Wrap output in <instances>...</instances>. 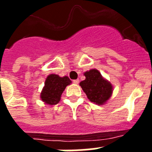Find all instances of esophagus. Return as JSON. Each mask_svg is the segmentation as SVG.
<instances>
[{
    "label": "esophagus",
    "instance_id": "esophagus-1",
    "mask_svg": "<svg viewBox=\"0 0 152 152\" xmlns=\"http://www.w3.org/2000/svg\"><path fill=\"white\" fill-rule=\"evenodd\" d=\"M79 82H80V80H73V83H75V84H78Z\"/></svg>",
    "mask_w": 152,
    "mask_h": 152
}]
</instances>
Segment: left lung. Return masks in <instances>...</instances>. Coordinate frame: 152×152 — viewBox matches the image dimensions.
I'll return each instance as SVG.
<instances>
[{
	"label": "left lung",
	"instance_id": "obj_1",
	"mask_svg": "<svg viewBox=\"0 0 152 152\" xmlns=\"http://www.w3.org/2000/svg\"><path fill=\"white\" fill-rule=\"evenodd\" d=\"M86 79L80 85L91 102L102 105L110 99L113 93V86L102 76L97 69H91L84 72Z\"/></svg>",
	"mask_w": 152,
	"mask_h": 152
}]
</instances>
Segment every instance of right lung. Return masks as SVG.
I'll list each match as a JSON object with an SVG mask.
<instances>
[{
	"instance_id": "add662e5",
	"label": "right lung",
	"mask_w": 152,
	"mask_h": 152,
	"mask_svg": "<svg viewBox=\"0 0 152 152\" xmlns=\"http://www.w3.org/2000/svg\"><path fill=\"white\" fill-rule=\"evenodd\" d=\"M71 83L68 76L60 77L57 74L49 75L40 95L42 101L50 106L57 104L65 88Z\"/></svg>"
}]
</instances>
